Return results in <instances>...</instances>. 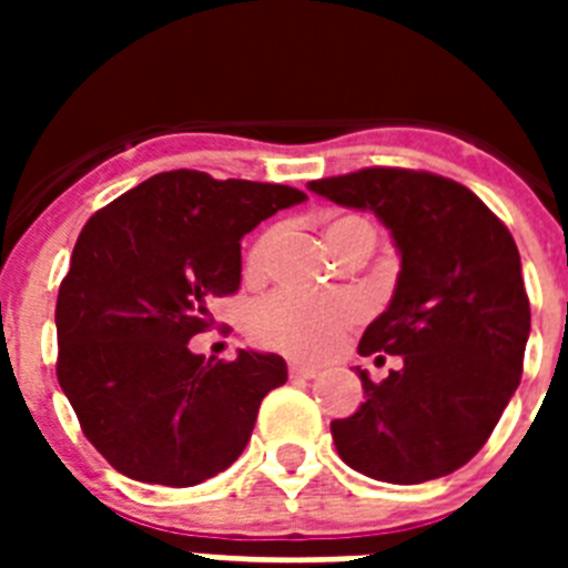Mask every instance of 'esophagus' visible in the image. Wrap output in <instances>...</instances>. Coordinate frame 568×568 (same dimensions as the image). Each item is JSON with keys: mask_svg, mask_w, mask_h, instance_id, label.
Returning a JSON list of instances; mask_svg holds the SVG:
<instances>
[{"mask_svg": "<svg viewBox=\"0 0 568 568\" xmlns=\"http://www.w3.org/2000/svg\"><path fill=\"white\" fill-rule=\"evenodd\" d=\"M290 375H293V378H315V375H318V366L290 361Z\"/></svg>", "mask_w": 568, "mask_h": 568, "instance_id": "1", "label": "esophagus"}]
</instances>
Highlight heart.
Returning <instances> with one entry per match:
<instances>
[{"mask_svg": "<svg viewBox=\"0 0 568 568\" xmlns=\"http://www.w3.org/2000/svg\"><path fill=\"white\" fill-rule=\"evenodd\" d=\"M329 247H338L346 235H364L373 241V224L358 219V215H344L335 219L324 230ZM278 239V230H267L253 241L244 258V275L258 278L267 267V258L273 253V244ZM361 318V304L353 295H295V293H273L258 301L250 310L247 329L255 344L278 349V353L295 355V358H318L329 353L346 333Z\"/></svg>", "mask_w": 568, "mask_h": 568, "instance_id": "obj_1", "label": "heart"}]
</instances>
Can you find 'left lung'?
<instances>
[{
	"label": "left lung",
	"instance_id": "left-lung-1",
	"mask_svg": "<svg viewBox=\"0 0 568 568\" xmlns=\"http://www.w3.org/2000/svg\"><path fill=\"white\" fill-rule=\"evenodd\" d=\"M341 207L373 210L400 255L393 301L361 355H400L364 404L329 424L346 466L386 484H424L480 453L515 395L529 298L515 239L464 184L424 170L366 168L307 184Z\"/></svg>",
	"mask_w": 568,
	"mask_h": 568
}]
</instances>
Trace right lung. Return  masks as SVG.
<instances>
[{
  "label": "right lung",
  "instance_id": "obj_1",
  "mask_svg": "<svg viewBox=\"0 0 568 568\" xmlns=\"http://www.w3.org/2000/svg\"><path fill=\"white\" fill-rule=\"evenodd\" d=\"M307 195L287 184L170 170L90 215L57 298V375L82 433L142 484L195 486L227 469L281 355L204 361L187 341L241 284V239Z\"/></svg>",
  "mask_w": 568,
  "mask_h": 568
}]
</instances>
